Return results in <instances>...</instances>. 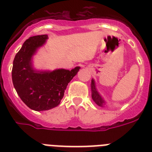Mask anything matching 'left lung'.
<instances>
[{"label":"left lung","mask_w":152,"mask_h":152,"mask_svg":"<svg viewBox=\"0 0 152 152\" xmlns=\"http://www.w3.org/2000/svg\"><path fill=\"white\" fill-rule=\"evenodd\" d=\"M91 90H92V98H93L94 101L95 102L96 104H97L98 106L103 107L104 104V100L102 99V97L100 96L99 93L96 91V89L95 83H94V80H92V82H91Z\"/></svg>","instance_id":"obj_1"}]
</instances>
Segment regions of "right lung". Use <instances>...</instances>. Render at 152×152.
<instances>
[{"label": "right lung", "instance_id": "right-lung-1", "mask_svg": "<svg viewBox=\"0 0 152 152\" xmlns=\"http://www.w3.org/2000/svg\"><path fill=\"white\" fill-rule=\"evenodd\" d=\"M47 39V35L30 37L13 62L12 81L17 94L29 108L36 111L50 110L60 104L66 86L80 69L79 66L71 71L61 69L36 72L33 69L31 57Z\"/></svg>", "mask_w": 152, "mask_h": 152}]
</instances>
